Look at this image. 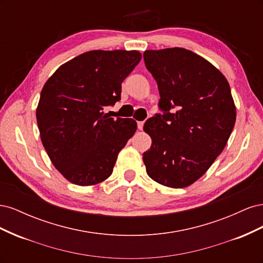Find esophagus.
Returning <instances> with one entry per match:
<instances>
[{
  "label": "esophagus",
  "instance_id": "obj_1",
  "mask_svg": "<svg viewBox=\"0 0 263 263\" xmlns=\"http://www.w3.org/2000/svg\"><path fill=\"white\" fill-rule=\"evenodd\" d=\"M137 126H138V129L141 130L142 128H144V122H138Z\"/></svg>",
  "mask_w": 263,
  "mask_h": 263
}]
</instances>
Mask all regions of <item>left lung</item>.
I'll return each mask as SVG.
<instances>
[{
  "label": "left lung",
  "instance_id": "8db88e82",
  "mask_svg": "<svg viewBox=\"0 0 263 263\" xmlns=\"http://www.w3.org/2000/svg\"><path fill=\"white\" fill-rule=\"evenodd\" d=\"M144 59L157 81L163 114L145 123L153 144L142 160L154 181L186 187L209 170L234 129L230 86L211 62L184 48L146 50Z\"/></svg>",
  "mask_w": 263,
  "mask_h": 263
}]
</instances>
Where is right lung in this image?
Wrapping results in <instances>:
<instances>
[{
	"mask_svg": "<svg viewBox=\"0 0 263 263\" xmlns=\"http://www.w3.org/2000/svg\"><path fill=\"white\" fill-rule=\"evenodd\" d=\"M141 59L137 50H92L63 63L45 83L36 109L52 164L77 185H94L113 172L117 156L137 129L133 118L108 117L122 82Z\"/></svg>",
	"mask_w": 263,
	"mask_h": 263,
	"instance_id": "add662e5",
	"label": "right lung"
}]
</instances>
